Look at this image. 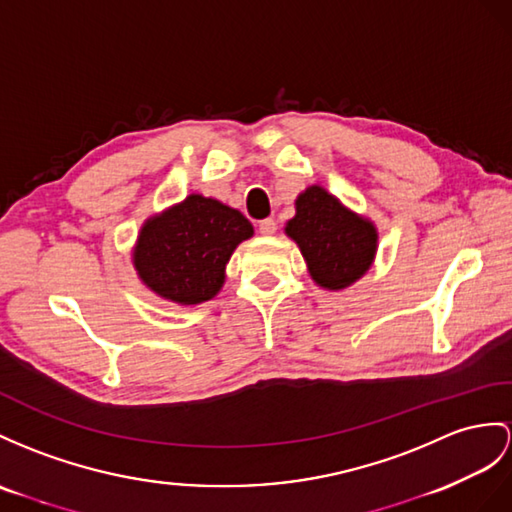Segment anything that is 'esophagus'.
Segmentation results:
<instances>
[{"label":"esophagus","mask_w":512,"mask_h":512,"mask_svg":"<svg viewBox=\"0 0 512 512\" xmlns=\"http://www.w3.org/2000/svg\"><path fill=\"white\" fill-rule=\"evenodd\" d=\"M258 230L263 236H271V234H276L278 226H276V221H273V219H263L258 223Z\"/></svg>","instance_id":"obj_1"}]
</instances>
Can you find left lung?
<instances>
[{"label":"left lung","instance_id":"1","mask_svg":"<svg viewBox=\"0 0 512 512\" xmlns=\"http://www.w3.org/2000/svg\"><path fill=\"white\" fill-rule=\"evenodd\" d=\"M284 234L297 243L310 278L326 291H343L371 269L378 252V228L339 197L313 184L295 199V217Z\"/></svg>","mask_w":512,"mask_h":512}]
</instances>
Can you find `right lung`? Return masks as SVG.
<instances>
[{
	"instance_id": "obj_1",
	"label": "right lung",
	"mask_w": 512,
	"mask_h": 512,
	"mask_svg": "<svg viewBox=\"0 0 512 512\" xmlns=\"http://www.w3.org/2000/svg\"><path fill=\"white\" fill-rule=\"evenodd\" d=\"M254 226L239 210L199 193L147 217L132 247L136 276L154 295L180 306L213 299L226 265Z\"/></svg>"
}]
</instances>
